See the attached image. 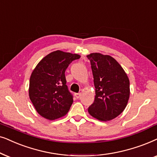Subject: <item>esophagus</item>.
Masks as SVG:
<instances>
[{
  "instance_id": "esophagus-1",
  "label": "esophagus",
  "mask_w": 157,
  "mask_h": 157,
  "mask_svg": "<svg viewBox=\"0 0 157 157\" xmlns=\"http://www.w3.org/2000/svg\"><path fill=\"white\" fill-rule=\"evenodd\" d=\"M81 95L80 93H75V96L76 97V98H80Z\"/></svg>"
}]
</instances>
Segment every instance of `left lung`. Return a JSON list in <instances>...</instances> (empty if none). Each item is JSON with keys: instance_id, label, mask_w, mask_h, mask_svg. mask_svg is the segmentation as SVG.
I'll return each instance as SVG.
<instances>
[{"instance_id": "left-lung-1", "label": "left lung", "mask_w": 157, "mask_h": 157, "mask_svg": "<svg viewBox=\"0 0 157 157\" xmlns=\"http://www.w3.org/2000/svg\"><path fill=\"white\" fill-rule=\"evenodd\" d=\"M87 57L90 62L95 87V100L88 112L99 121H110L126 107L130 95L128 77L118 62L109 55L92 53Z\"/></svg>"}]
</instances>
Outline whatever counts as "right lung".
Wrapping results in <instances>:
<instances>
[{
  "label": "right lung",
  "instance_id": "1",
  "mask_svg": "<svg viewBox=\"0 0 157 157\" xmlns=\"http://www.w3.org/2000/svg\"><path fill=\"white\" fill-rule=\"evenodd\" d=\"M80 56L62 51L53 52L44 57L31 73L29 94L39 115L49 120L64 116L73 103L65 78L66 69Z\"/></svg>",
  "mask_w": 157,
  "mask_h": 157
}]
</instances>
